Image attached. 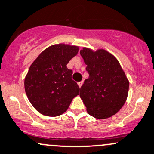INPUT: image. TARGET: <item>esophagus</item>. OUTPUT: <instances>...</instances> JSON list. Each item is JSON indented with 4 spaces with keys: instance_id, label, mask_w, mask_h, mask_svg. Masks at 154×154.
<instances>
[{
    "instance_id": "34e87169",
    "label": "esophagus",
    "mask_w": 154,
    "mask_h": 154,
    "mask_svg": "<svg viewBox=\"0 0 154 154\" xmlns=\"http://www.w3.org/2000/svg\"><path fill=\"white\" fill-rule=\"evenodd\" d=\"M82 83H83V81H80V82H78V85H79V87H80V88H81Z\"/></svg>"
}]
</instances>
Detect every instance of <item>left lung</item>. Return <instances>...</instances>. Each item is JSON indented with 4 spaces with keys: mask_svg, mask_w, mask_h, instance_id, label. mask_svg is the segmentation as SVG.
<instances>
[{
    "mask_svg": "<svg viewBox=\"0 0 154 154\" xmlns=\"http://www.w3.org/2000/svg\"><path fill=\"white\" fill-rule=\"evenodd\" d=\"M89 77L80 88V96L87 112L97 119L116 114L126 101L129 82L117 60L106 50H80Z\"/></svg>",
    "mask_w": 154,
    "mask_h": 154,
    "instance_id": "left-lung-1",
    "label": "left lung"
}]
</instances>
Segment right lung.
Segmentation results:
<instances>
[{"label":"right lung","mask_w":154,"mask_h":154,"mask_svg":"<svg viewBox=\"0 0 154 154\" xmlns=\"http://www.w3.org/2000/svg\"><path fill=\"white\" fill-rule=\"evenodd\" d=\"M77 46L57 44L45 49L31 65L25 78L26 94L34 108L43 115L66 112L80 88L66 66L77 55Z\"/></svg>","instance_id":"add662e5"}]
</instances>
